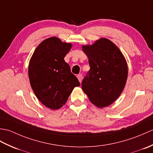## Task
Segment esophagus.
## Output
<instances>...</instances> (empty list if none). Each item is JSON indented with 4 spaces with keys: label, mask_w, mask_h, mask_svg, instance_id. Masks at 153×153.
<instances>
[{
    "label": "esophagus",
    "mask_w": 153,
    "mask_h": 153,
    "mask_svg": "<svg viewBox=\"0 0 153 153\" xmlns=\"http://www.w3.org/2000/svg\"><path fill=\"white\" fill-rule=\"evenodd\" d=\"M77 79H78V80H79V82H82V77H83V76H82V74H79L77 75Z\"/></svg>",
    "instance_id": "obj_1"
}]
</instances>
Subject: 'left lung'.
Masks as SVG:
<instances>
[{"label":"left lung","instance_id":"left-lung-1","mask_svg":"<svg viewBox=\"0 0 153 153\" xmlns=\"http://www.w3.org/2000/svg\"><path fill=\"white\" fill-rule=\"evenodd\" d=\"M82 48L90 66L82 81V89L95 106H108L118 98L125 87L128 77L125 58L119 48L105 38Z\"/></svg>","mask_w":153,"mask_h":153}]
</instances>
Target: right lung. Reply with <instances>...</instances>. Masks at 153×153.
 <instances>
[{
    "label": "right lung",
    "mask_w": 153,
    "mask_h": 153,
    "mask_svg": "<svg viewBox=\"0 0 153 153\" xmlns=\"http://www.w3.org/2000/svg\"><path fill=\"white\" fill-rule=\"evenodd\" d=\"M71 47V44L57 37L47 39L37 47L30 62L31 88L37 99L51 109L61 108L74 87L80 85L64 59Z\"/></svg>",
    "instance_id": "add662e5"
}]
</instances>
